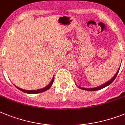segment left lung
<instances>
[{
  "label": "left lung",
  "instance_id": "8db88e82",
  "mask_svg": "<svg viewBox=\"0 0 125 125\" xmlns=\"http://www.w3.org/2000/svg\"><path fill=\"white\" fill-rule=\"evenodd\" d=\"M119 69H118V70L117 71V72H116V74L114 75V76L113 78H112L110 80H109L108 82H107L106 83H105L102 84V85H100V86H99V87H94V88H83V87H79V86H78L76 84V86H78V87L79 88H80V89H82V90H88V91H95V90H101V89H102V88H104V87H107V86H108V85H110L111 83L112 82H113L114 80H115V78H116V76H117V74H118V72H119Z\"/></svg>",
  "mask_w": 125,
  "mask_h": 125
}]
</instances>
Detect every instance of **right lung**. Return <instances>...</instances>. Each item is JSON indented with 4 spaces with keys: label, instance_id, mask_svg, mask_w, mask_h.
Listing matches in <instances>:
<instances>
[{
    "label": "right lung",
    "instance_id": "1",
    "mask_svg": "<svg viewBox=\"0 0 125 125\" xmlns=\"http://www.w3.org/2000/svg\"><path fill=\"white\" fill-rule=\"evenodd\" d=\"M54 76H53V78H52V81L51 82V83H50L48 85H47L46 87H45L44 88H40V89H38V90H24V89H22V88H19V87H16V85H14L15 87H16L18 89H19L20 90H21V91L23 92H24V93H26V94H38V93H42V92H45L46 91V90H47L48 89H49L50 87H51L52 85V83H53V82H54Z\"/></svg>",
    "mask_w": 125,
    "mask_h": 125
}]
</instances>
